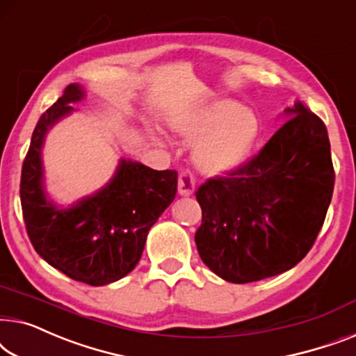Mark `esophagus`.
<instances>
[{
	"instance_id": "esophagus-1",
	"label": "esophagus",
	"mask_w": 356,
	"mask_h": 356,
	"mask_svg": "<svg viewBox=\"0 0 356 356\" xmlns=\"http://www.w3.org/2000/svg\"><path fill=\"white\" fill-rule=\"evenodd\" d=\"M179 195L182 197H190L195 192V185H197V179L188 169H184L182 172L179 174Z\"/></svg>"
}]
</instances>
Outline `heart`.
I'll return each instance as SVG.
<instances>
[{"label": "heart", "mask_w": 356, "mask_h": 356, "mask_svg": "<svg viewBox=\"0 0 356 356\" xmlns=\"http://www.w3.org/2000/svg\"><path fill=\"white\" fill-rule=\"evenodd\" d=\"M172 129L188 145H197L193 159L209 176L242 168L257 147L261 122L258 114L230 98H219L172 121Z\"/></svg>", "instance_id": "b5f03b06"}]
</instances>
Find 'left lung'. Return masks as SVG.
Wrapping results in <instances>:
<instances>
[{
    "mask_svg": "<svg viewBox=\"0 0 356 356\" xmlns=\"http://www.w3.org/2000/svg\"><path fill=\"white\" fill-rule=\"evenodd\" d=\"M261 152L197 190L198 253L227 282L289 271L312 250L334 192L327 129L297 102Z\"/></svg>",
    "mask_w": 356,
    "mask_h": 356,
    "instance_id": "8db88e82",
    "label": "left lung"
}]
</instances>
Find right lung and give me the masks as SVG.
I'll return each mask as SVG.
<instances>
[{"instance_id": "obj_1", "label": "right lung", "mask_w": 356, "mask_h": 356, "mask_svg": "<svg viewBox=\"0 0 356 356\" xmlns=\"http://www.w3.org/2000/svg\"><path fill=\"white\" fill-rule=\"evenodd\" d=\"M83 97L80 85H67L40 118L22 164L21 204L30 242L44 261L79 282L106 285L137 266L148 230L176 197L177 172L121 159L98 192L69 208L54 203L44 188V137Z\"/></svg>"}]
</instances>
